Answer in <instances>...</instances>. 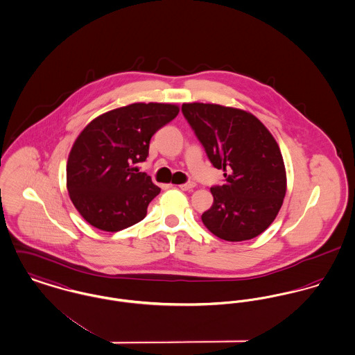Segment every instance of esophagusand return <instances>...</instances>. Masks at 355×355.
<instances>
[{
    "mask_svg": "<svg viewBox=\"0 0 355 355\" xmlns=\"http://www.w3.org/2000/svg\"><path fill=\"white\" fill-rule=\"evenodd\" d=\"M196 187V184L194 182H188V184H182V185H180L178 188L181 189V191H191Z\"/></svg>",
    "mask_w": 355,
    "mask_h": 355,
    "instance_id": "obj_1",
    "label": "esophagus"
}]
</instances>
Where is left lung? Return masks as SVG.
Listing matches in <instances>:
<instances>
[{"label":"left lung","instance_id":"1","mask_svg":"<svg viewBox=\"0 0 355 355\" xmlns=\"http://www.w3.org/2000/svg\"><path fill=\"white\" fill-rule=\"evenodd\" d=\"M182 113L225 184L211 188L204 225L220 239L242 242L261 235L277 218L286 193L281 150L252 113L218 104H182Z\"/></svg>","mask_w":355,"mask_h":355}]
</instances>
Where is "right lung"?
Wrapping results in <instances>:
<instances>
[{
	"instance_id": "add662e5",
	"label": "right lung",
	"mask_w": 355,
	"mask_h": 355,
	"mask_svg": "<svg viewBox=\"0 0 355 355\" xmlns=\"http://www.w3.org/2000/svg\"><path fill=\"white\" fill-rule=\"evenodd\" d=\"M180 112L175 104L135 103L93 119L76 139L66 166L70 200L90 225L117 232L146 218L161 189L137 164L153 135Z\"/></svg>"
}]
</instances>
